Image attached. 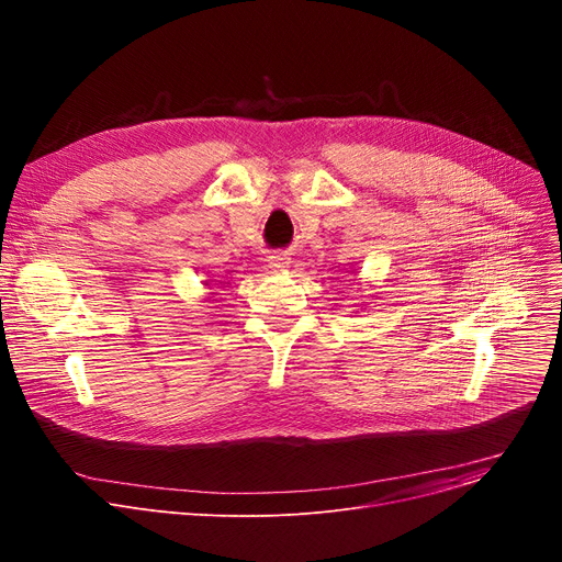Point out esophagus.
<instances>
[{"label": "esophagus", "mask_w": 562, "mask_h": 562, "mask_svg": "<svg viewBox=\"0 0 562 562\" xmlns=\"http://www.w3.org/2000/svg\"><path fill=\"white\" fill-rule=\"evenodd\" d=\"M289 263H291V259L284 252H276L269 257V269H273V271H284V269H289Z\"/></svg>", "instance_id": "34e87169"}]
</instances>
